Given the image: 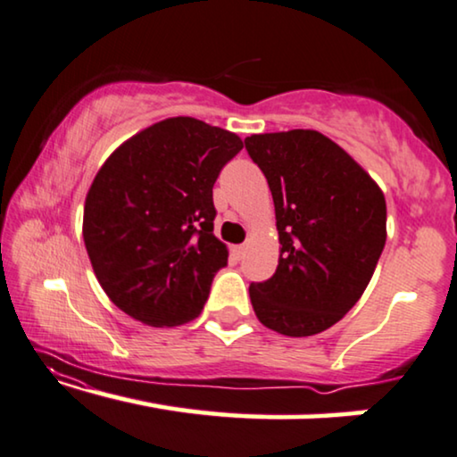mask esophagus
I'll list each match as a JSON object with an SVG mask.
<instances>
[{"label": "esophagus", "mask_w": 457, "mask_h": 457, "mask_svg": "<svg viewBox=\"0 0 457 457\" xmlns=\"http://www.w3.org/2000/svg\"><path fill=\"white\" fill-rule=\"evenodd\" d=\"M244 254H246V246H244V244H240V246L231 248V256H234L236 261H242Z\"/></svg>", "instance_id": "esophagus-1"}]
</instances>
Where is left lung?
I'll list each match as a JSON object with an SVG mask.
<instances>
[{
	"mask_svg": "<svg viewBox=\"0 0 457 457\" xmlns=\"http://www.w3.org/2000/svg\"><path fill=\"white\" fill-rule=\"evenodd\" d=\"M248 155L269 182L281 242L275 275L250 283L267 328L312 337L359 302L386 244V199L335 141L310 129L252 135Z\"/></svg>",
	"mask_w": 457,
	"mask_h": 457,
	"instance_id": "8db88e82",
	"label": "left lung"
}]
</instances>
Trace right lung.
I'll list each match as a JSON object with an SVG mask.
<instances>
[{"label":"right lung","instance_id":"right-lung-1","mask_svg":"<svg viewBox=\"0 0 457 457\" xmlns=\"http://www.w3.org/2000/svg\"><path fill=\"white\" fill-rule=\"evenodd\" d=\"M242 147L226 129L174 117L133 135L98 170L84 242L98 283L125 314L149 326L201 314L228 264L213 234V185Z\"/></svg>","mask_w":457,"mask_h":457}]
</instances>
